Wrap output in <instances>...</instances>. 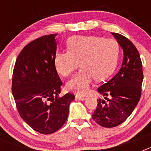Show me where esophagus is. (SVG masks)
I'll return each mask as SVG.
<instances>
[{
    "instance_id": "esophagus-1",
    "label": "esophagus",
    "mask_w": 151,
    "mask_h": 151,
    "mask_svg": "<svg viewBox=\"0 0 151 151\" xmlns=\"http://www.w3.org/2000/svg\"><path fill=\"white\" fill-rule=\"evenodd\" d=\"M76 98L78 100H79V101H85V99H86V97H85V96H82V95H78V94H76Z\"/></svg>"
}]
</instances>
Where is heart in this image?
<instances>
[{"label":"heart","instance_id":"obj_1","mask_svg":"<svg viewBox=\"0 0 151 151\" xmlns=\"http://www.w3.org/2000/svg\"><path fill=\"white\" fill-rule=\"evenodd\" d=\"M67 47L68 50L55 54L54 63L57 71L63 76H70L81 64L82 69L66 85L70 91L86 94L94 79L104 81L116 69L119 47L115 40L97 36H74L69 40Z\"/></svg>","mask_w":151,"mask_h":151}]
</instances>
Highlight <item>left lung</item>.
Masks as SVG:
<instances>
[{"instance_id":"left-lung-1","label":"left lung","mask_w":151,"mask_h":151,"mask_svg":"<svg viewBox=\"0 0 151 151\" xmlns=\"http://www.w3.org/2000/svg\"><path fill=\"white\" fill-rule=\"evenodd\" d=\"M123 50V60L118 73L97 91L107 100H98L92 119L103 127L113 128L127 119L141 95L143 70L141 57L132 41L125 36L112 32ZM111 96V99L107 96Z\"/></svg>"}]
</instances>
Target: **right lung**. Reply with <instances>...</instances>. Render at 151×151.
I'll return each mask as SVG.
<instances>
[{"mask_svg":"<svg viewBox=\"0 0 151 151\" xmlns=\"http://www.w3.org/2000/svg\"><path fill=\"white\" fill-rule=\"evenodd\" d=\"M57 34L42 36L19 53L13 69L12 93L22 119L35 131L57 132L67 119L72 94L58 97L61 82L54 66Z\"/></svg>","mask_w":151,"mask_h":151,"instance_id":"obj_1","label":"right lung"}]
</instances>
